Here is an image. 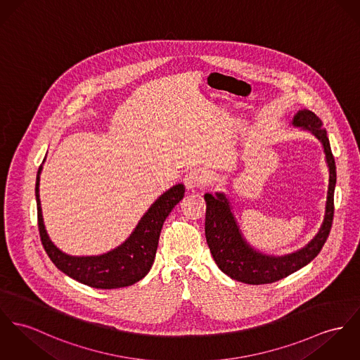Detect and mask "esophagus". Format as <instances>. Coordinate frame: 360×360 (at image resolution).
Returning <instances> with one entry per match:
<instances>
[{"label":"esophagus","instance_id":"34e87169","mask_svg":"<svg viewBox=\"0 0 360 360\" xmlns=\"http://www.w3.org/2000/svg\"><path fill=\"white\" fill-rule=\"evenodd\" d=\"M184 182H185L186 189L193 191L195 188H201L207 182V178L201 169H192L185 175Z\"/></svg>","mask_w":360,"mask_h":360}]
</instances>
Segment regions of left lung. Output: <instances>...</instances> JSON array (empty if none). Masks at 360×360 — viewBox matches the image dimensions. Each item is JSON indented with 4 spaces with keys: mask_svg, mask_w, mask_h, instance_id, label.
I'll return each mask as SVG.
<instances>
[{
    "mask_svg": "<svg viewBox=\"0 0 360 360\" xmlns=\"http://www.w3.org/2000/svg\"><path fill=\"white\" fill-rule=\"evenodd\" d=\"M293 126L311 131L323 145L326 163L329 167V189L326 210L322 226L316 236L293 253L285 256H269L252 248L241 234V230L231 212L229 200L223 193L204 194L205 211V238L211 255L221 271L236 281L249 285L273 283L293 274L314 260L325 245L334 215V188H335V162L330 142L322 120L308 110L297 112L292 122Z\"/></svg>",
    "mask_w": 360,
    "mask_h": 360,
    "instance_id": "8db88e82",
    "label": "left lung"
}]
</instances>
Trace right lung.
Wrapping results in <instances>:
<instances>
[{
  "mask_svg": "<svg viewBox=\"0 0 360 360\" xmlns=\"http://www.w3.org/2000/svg\"><path fill=\"white\" fill-rule=\"evenodd\" d=\"M41 171L42 165L38 168L35 182L39 237L48 256L60 271L96 289L130 286L149 273L156 256L163 223L171 210L184 198L185 188L182 184L162 194L141 218L130 237L117 248L100 256H70L56 247L45 230L39 200Z\"/></svg>",
  "mask_w": 360,
  "mask_h": 360,
  "instance_id": "1",
  "label": "right lung"
}]
</instances>
